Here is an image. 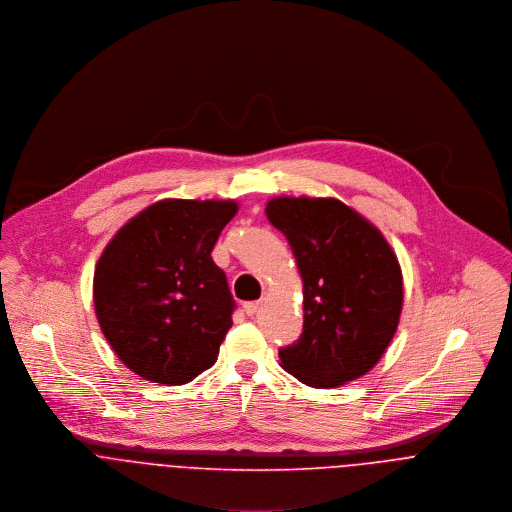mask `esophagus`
Instances as JSON below:
<instances>
[{
    "mask_svg": "<svg viewBox=\"0 0 512 512\" xmlns=\"http://www.w3.org/2000/svg\"><path fill=\"white\" fill-rule=\"evenodd\" d=\"M258 309H260V301H248V303H244V313H246L248 317H254V315L258 313Z\"/></svg>",
    "mask_w": 512,
    "mask_h": 512,
    "instance_id": "obj_1",
    "label": "esophagus"
}]
</instances>
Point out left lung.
Segmentation results:
<instances>
[{
	"instance_id": "left-lung-1",
	"label": "left lung",
	"mask_w": 512,
	"mask_h": 512,
	"mask_svg": "<svg viewBox=\"0 0 512 512\" xmlns=\"http://www.w3.org/2000/svg\"><path fill=\"white\" fill-rule=\"evenodd\" d=\"M266 215L288 238L303 278V333L280 349L282 366L313 388L361 378L400 321L402 272L392 248L337 199L278 197Z\"/></svg>"
}]
</instances>
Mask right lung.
<instances>
[{
    "label": "right lung",
    "instance_id": "right-lung-1",
    "mask_svg": "<svg viewBox=\"0 0 512 512\" xmlns=\"http://www.w3.org/2000/svg\"><path fill=\"white\" fill-rule=\"evenodd\" d=\"M234 201H159L124 224L94 272L100 329L142 378L185 384L217 363L236 303L211 252Z\"/></svg>",
    "mask_w": 512,
    "mask_h": 512
}]
</instances>
